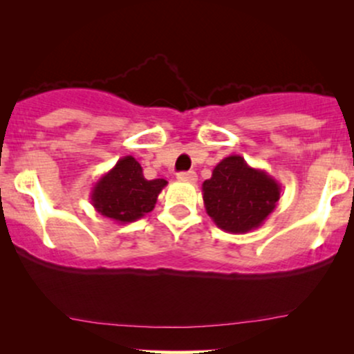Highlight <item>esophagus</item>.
Listing matches in <instances>:
<instances>
[{
  "label": "esophagus",
  "instance_id": "obj_1",
  "mask_svg": "<svg viewBox=\"0 0 354 354\" xmlns=\"http://www.w3.org/2000/svg\"><path fill=\"white\" fill-rule=\"evenodd\" d=\"M178 180L180 181H186V183H196L198 176L194 171H185V173H178Z\"/></svg>",
  "mask_w": 354,
  "mask_h": 354
}]
</instances>
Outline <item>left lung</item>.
Instances as JSON below:
<instances>
[{"label":"left lung","mask_w":354,"mask_h":354,"mask_svg":"<svg viewBox=\"0 0 354 354\" xmlns=\"http://www.w3.org/2000/svg\"><path fill=\"white\" fill-rule=\"evenodd\" d=\"M201 189L208 216L219 230L233 234L259 228L274 211L281 193L271 174L250 166L239 154L219 161Z\"/></svg>","instance_id":"8db88e82"}]
</instances>
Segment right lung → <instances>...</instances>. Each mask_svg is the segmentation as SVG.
Returning <instances> with one entry per match:
<instances>
[{
  "label": "right lung",
  "instance_id": "1",
  "mask_svg": "<svg viewBox=\"0 0 354 354\" xmlns=\"http://www.w3.org/2000/svg\"><path fill=\"white\" fill-rule=\"evenodd\" d=\"M166 180H146L143 168L133 156L121 158L91 189V205L100 214L116 223H133L156 205Z\"/></svg>",
  "mask_w": 354,
  "mask_h": 354
}]
</instances>
